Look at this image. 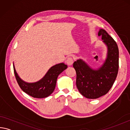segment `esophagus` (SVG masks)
<instances>
[{
  "label": "esophagus",
  "instance_id": "1",
  "mask_svg": "<svg viewBox=\"0 0 130 130\" xmlns=\"http://www.w3.org/2000/svg\"><path fill=\"white\" fill-rule=\"evenodd\" d=\"M73 59L71 57H69L67 59V63L68 65L71 66L73 64Z\"/></svg>",
  "mask_w": 130,
  "mask_h": 130
}]
</instances>
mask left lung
Returning a JSON list of instances; mask_svg holds the SVG:
<instances>
[{"mask_svg":"<svg viewBox=\"0 0 130 130\" xmlns=\"http://www.w3.org/2000/svg\"><path fill=\"white\" fill-rule=\"evenodd\" d=\"M102 36L107 47V56L101 67L91 68L81 59L73 63L76 72V86L84 97L96 99L108 93L116 79L119 70V48L115 42L105 30L101 29L98 36Z\"/></svg>","mask_w":130,"mask_h":130,"instance_id":"obj_1","label":"left lung"}]
</instances>
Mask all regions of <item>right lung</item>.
<instances>
[{
  "mask_svg": "<svg viewBox=\"0 0 130 130\" xmlns=\"http://www.w3.org/2000/svg\"><path fill=\"white\" fill-rule=\"evenodd\" d=\"M67 67L64 63L56 64L51 67L40 80L35 83H27L18 75L13 63L14 75L20 88L29 95L36 98H46L53 93L56 86L58 76Z\"/></svg>",
  "mask_w": 130,
  "mask_h": 130,
  "instance_id": "add662e5",
  "label": "right lung"
}]
</instances>
